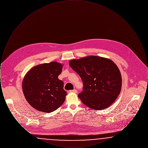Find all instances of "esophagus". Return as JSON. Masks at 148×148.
<instances>
[{"label": "esophagus", "instance_id": "obj_1", "mask_svg": "<svg viewBox=\"0 0 148 148\" xmlns=\"http://www.w3.org/2000/svg\"><path fill=\"white\" fill-rule=\"evenodd\" d=\"M68 92H74V93H77V90L76 89H74V90H71L68 91Z\"/></svg>", "mask_w": 148, "mask_h": 148}]
</instances>
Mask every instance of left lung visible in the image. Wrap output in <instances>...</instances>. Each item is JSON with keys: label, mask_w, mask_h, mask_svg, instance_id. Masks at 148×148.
Listing matches in <instances>:
<instances>
[{"label": "left lung", "mask_w": 148, "mask_h": 148, "mask_svg": "<svg viewBox=\"0 0 148 148\" xmlns=\"http://www.w3.org/2000/svg\"><path fill=\"white\" fill-rule=\"evenodd\" d=\"M69 65L83 83V91L78 97L85 106L95 110L104 109L119 95L121 77L118 66L111 60L88 56L71 60Z\"/></svg>", "instance_id": "1"}]
</instances>
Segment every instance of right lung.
Wrapping results in <instances>:
<instances>
[{
	"mask_svg": "<svg viewBox=\"0 0 148 148\" xmlns=\"http://www.w3.org/2000/svg\"><path fill=\"white\" fill-rule=\"evenodd\" d=\"M63 66L57 62L42 64L27 73L23 82V92L29 104L45 113L54 112L63 104L67 94L64 83L58 79Z\"/></svg>",
	"mask_w": 148,
	"mask_h": 148,
	"instance_id": "1",
	"label": "right lung"
}]
</instances>
